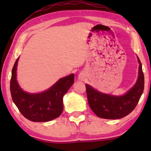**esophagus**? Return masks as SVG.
<instances>
[{"label": "esophagus", "instance_id": "1", "mask_svg": "<svg viewBox=\"0 0 151 151\" xmlns=\"http://www.w3.org/2000/svg\"><path fill=\"white\" fill-rule=\"evenodd\" d=\"M85 78H86V75L84 72H81V73H80L79 75H78V79L80 80H84L85 79Z\"/></svg>", "mask_w": 151, "mask_h": 151}]
</instances>
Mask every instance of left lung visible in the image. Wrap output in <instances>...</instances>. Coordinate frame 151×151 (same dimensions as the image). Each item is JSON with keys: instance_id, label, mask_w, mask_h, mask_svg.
Wrapping results in <instances>:
<instances>
[{"instance_id": "8db88e82", "label": "left lung", "mask_w": 151, "mask_h": 151, "mask_svg": "<svg viewBox=\"0 0 151 151\" xmlns=\"http://www.w3.org/2000/svg\"><path fill=\"white\" fill-rule=\"evenodd\" d=\"M137 59L139 63L137 81L133 87L122 96L102 93L86 84L88 104L97 116L109 119L122 118L131 113L137 106L144 88L142 63L138 57Z\"/></svg>"}]
</instances>
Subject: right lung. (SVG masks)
Segmentation results:
<instances>
[{
    "instance_id": "right-lung-1",
    "label": "right lung",
    "mask_w": 151,
    "mask_h": 151,
    "mask_svg": "<svg viewBox=\"0 0 151 151\" xmlns=\"http://www.w3.org/2000/svg\"><path fill=\"white\" fill-rule=\"evenodd\" d=\"M18 59L14 63L10 80L12 98L18 110L25 118L35 122H44L58 117L63 111V96L73 84L74 74L60 79L46 91L31 94L23 91L16 80Z\"/></svg>"
}]
</instances>
